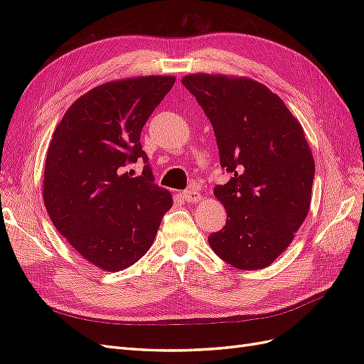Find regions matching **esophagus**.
I'll return each instance as SVG.
<instances>
[{
    "instance_id": "esophagus-1",
    "label": "esophagus",
    "mask_w": 364,
    "mask_h": 364,
    "mask_svg": "<svg viewBox=\"0 0 364 364\" xmlns=\"http://www.w3.org/2000/svg\"><path fill=\"white\" fill-rule=\"evenodd\" d=\"M182 197L183 199L188 202V203H197V202H200L203 197H202V194L197 191L196 188H190V190H185L183 193H182Z\"/></svg>"
}]
</instances>
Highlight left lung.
Here are the masks:
<instances>
[{
    "label": "left lung",
    "mask_w": 364,
    "mask_h": 364,
    "mask_svg": "<svg viewBox=\"0 0 364 364\" xmlns=\"http://www.w3.org/2000/svg\"><path fill=\"white\" fill-rule=\"evenodd\" d=\"M182 83L211 121L220 164L232 174L214 188L228 218L209 246L235 269L267 267L310 211L314 159L305 132L277 94L249 77L194 73Z\"/></svg>",
    "instance_id": "1"
}]
</instances>
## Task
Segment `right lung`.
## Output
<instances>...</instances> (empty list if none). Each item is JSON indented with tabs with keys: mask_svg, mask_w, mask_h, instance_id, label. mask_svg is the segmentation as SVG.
Listing matches in <instances>:
<instances>
[{
	"mask_svg": "<svg viewBox=\"0 0 364 364\" xmlns=\"http://www.w3.org/2000/svg\"><path fill=\"white\" fill-rule=\"evenodd\" d=\"M176 82L139 75L98 85L70 106L50 141L42 196L51 222L79 255L105 272L135 264L150 249L173 206L146 165L141 130Z\"/></svg>",
	"mask_w": 364,
	"mask_h": 364,
	"instance_id": "add662e5",
	"label": "right lung"
}]
</instances>
